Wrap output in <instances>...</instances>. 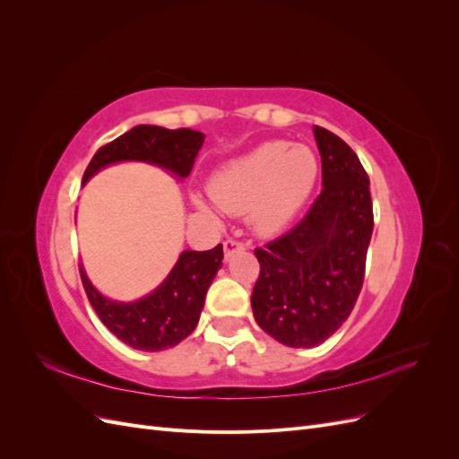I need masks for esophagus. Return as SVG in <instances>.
Wrapping results in <instances>:
<instances>
[{"mask_svg":"<svg viewBox=\"0 0 459 459\" xmlns=\"http://www.w3.org/2000/svg\"><path fill=\"white\" fill-rule=\"evenodd\" d=\"M245 248V243L243 241H239V239H226L224 241V253H226V258L228 256H231L233 253H238V251H243Z\"/></svg>","mask_w":459,"mask_h":459,"instance_id":"esophagus-1","label":"esophagus"}]
</instances>
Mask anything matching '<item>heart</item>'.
<instances>
[{
  "label": "heart",
  "instance_id": "obj_1",
  "mask_svg": "<svg viewBox=\"0 0 459 459\" xmlns=\"http://www.w3.org/2000/svg\"><path fill=\"white\" fill-rule=\"evenodd\" d=\"M319 160L307 145L268 142L214 172L211 197L231 214L248 212L258 233L273 235L297 216L312 195ZM197 206L206 208L203 199Z\"/></svg>",
  "mask_w": 459,
  "mask_h": 459
}]
</instances>
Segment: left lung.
<instances>
[{
  "label": "left lung",
  "instance_id": "left-lung-1",
  "mask_svg": "<svg viewBox=\"0 0 459 459\" xmlns=\"http://www.w3.org/2000/svg\"><path fill=\"white\" fill-rule=\"evenodd\" d=\"M322 193L299 224L255 248L256 324L293 349L329 339L351 316L362 290L373 233L369 178L339 135L316 126Z\"/></svg>",
  "mask_w": 459,
  "mask_h": 459
}]
</instances>
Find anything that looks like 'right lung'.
Here are the masks:
<instances>
[{"mask_svg":"<svg viewBox=\"0 0 459 459\" xmlns=\"http://www.w3.org/2000/svg\"><path fill=\"white\" fill-rule=\"evenodd\" d=\"M204 134L189 128L135 126L100 147L84 172V182L103 166L120 160H145L178 176H189ZM221 243L211 251H184L164 283L137 302H113L95 290L80 264L82 285L105 327L132 349L159 352L184 341L195 329L206 290L221 266Z\"/></svg>","mask_w":459,"mask_h":459,"instance_id":"obj_1","label":"right lung"}]
</instances>
